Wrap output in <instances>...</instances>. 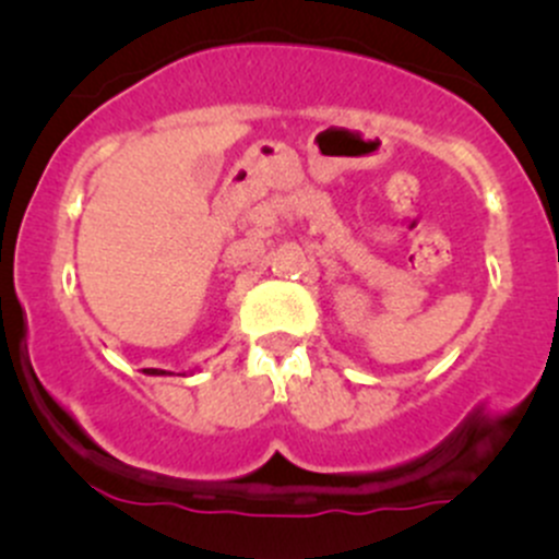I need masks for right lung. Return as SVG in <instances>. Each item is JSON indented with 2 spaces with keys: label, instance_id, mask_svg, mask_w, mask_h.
<instances>
[{
  "label": "right lung",
  "instance_id": "right-lung-1",
  "mask_svg": "<svg viewBox=\"0 0 559 559\" xmlns=\"http://www.w3.org/2000/svg\"><path fill=\"white\" fill-rule=\"evenodd\" d=\"M145 373H148V376H170L167 370H159V368H148Z\"/></svg>",
  "mask_w": 559,
  "mask_h": 559
}]
</instances>
